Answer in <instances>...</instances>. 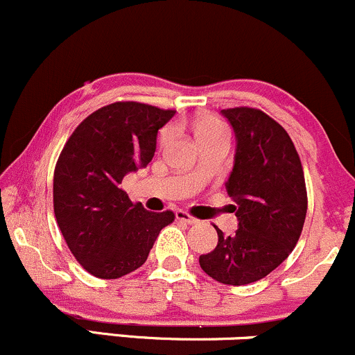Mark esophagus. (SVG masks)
<instances>
[{"instance_id":"34e87169","label":"esophagus","mask_w":355,"mask_h":355,"mask_svg":"<svg viewBox=\"0 0 355 355\" xmlns=\"http://www.w3.org/2000/svg\"><path fill=\"white\" fill-rule=\"evenodd\" d=\"M175 216H177V219H178V220L185 222V224H189V225L198 224V220L196 219V217L189 216V214H187V212H185V210H177V212H175Z\"/></svg>"}]
</instances>
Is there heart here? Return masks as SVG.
<instances>
[{
    "label": "heart",
    "mask_w": 355,
    "mask_h": 355,
    "mask_svg": "<svg viewBox=\"0 0 355 355\" xmlns=\"http://www.w3.org/2000/svg\"><path fill=\"white\" fill-rule=\"evenodd\" d=\"M196 133H197V136H198V139H202V138H205V136L219 135V133H227V131H225L224 124H222L219 119H216V118H205V119L198 121V123H197Z\"/></svg>",
    "instance_id": "heart-1"
}]
</instances>
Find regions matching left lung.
<instances>
[{
	"mask_svg": "<svg viewBox=\"0 0 355 355\" xmlns=\"http://www.w3.org/2000/svg\"><path fill=\"white\" fill-rule=\"evenodd\" d=\"M236 136L234 166L225 182L236 202L237 231L217 229L216 249L198 258L210 278L248 285L278 268L302 234L306 216L305 177L288 133L259 109H222Z\"/></svg>",
	"mask_w": 355,
	"mask_h": 355,
	"instance_id": "8db88e82",
	"label": "left lung"
}]
</instances>
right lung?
<instances>
[{
	"mask_svg": "<svg viewBox=\"0 0 355 355\" xmlns=\"http://www.w3.org/2000/svg\"><path fill=\"white\" fill-rule=\"evenodd\" d=\"M175 116L141 103H114L87 116L58 157L53 210L62 236L85 271L116 279L138 270L173 212H148L121 189L145 168L157 135Z\"/></svg>",
	"mask_w": 355,
	"mask_h": 355,
	"instance_id": "1",
	"label": "right lung"
}]
</instances>
